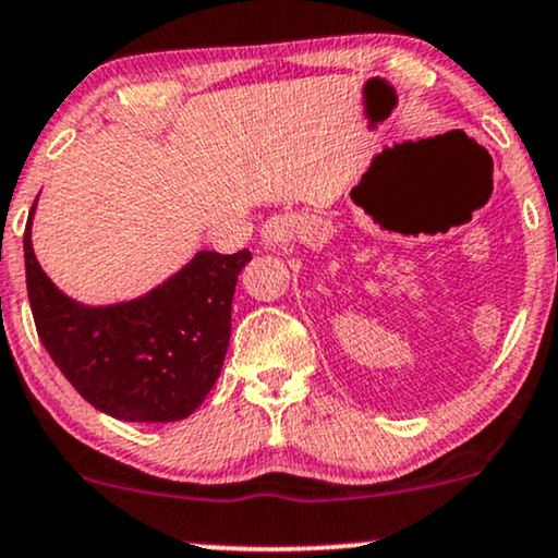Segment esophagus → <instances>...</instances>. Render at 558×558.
Listing matches in <instances>:
<instances>
[{
	"label": "esophagus",
	"mask_w": 558,
	"mask_h": 558,
	"mask_svg": "<svg viewBox=\"0 0 558 558\" xmlns=\"http://www.w3.org/2000/svg\"><path fill=\"white\" fill-rule=\"evenodd\" d=\"M291 233H293L291 215H275V218L267 220L265 228H262V241H265V246L275 250V246H280L283 241H288Z\"/></svg>",
	"instance_id": "obj_1"
}]
</instances>
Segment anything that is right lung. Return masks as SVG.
Segmentation results:
<instances>
[{
  "instance_id": "right-lung-1",
  "label": "right lung",
  "mask_w": 558,
  "mask_h": 558,
  "mask_svg": "<svg viewBox=\"0 0 558 558\" xmlns=\"http://www.w3.org/2000/svg\"><path fill=\"white\" fill-rule=\"evenodd\" d=\"M25 226V283L38 338L66 381L100 413L171 424L197 411L218 379L231 338V301L252 254L197 252L143 299L83 306L41 270Z\"/></svg>"
}]
</instances>
